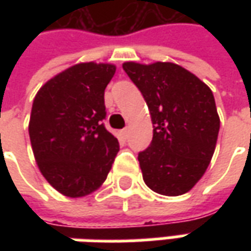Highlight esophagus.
I'll use <instances>...</instances> for the list:
<instances>
[{
    "label": "esophagus",
    "mask_w": 251,
    "mask_h": 251,
    "mask_svg": "<svg viewBox=\"0 0 251 251\" xmlns=\"http://www.w3.org/2000/svg\"><path fill=\"white\" fill-rule=\"evenodd\" d=\"M121 133H122V136L125 137V138H127V137H129V133H130V129H129V127H125Z\"/></svg>",
    "instance_id": "esophagus-1"
}]
</instances>
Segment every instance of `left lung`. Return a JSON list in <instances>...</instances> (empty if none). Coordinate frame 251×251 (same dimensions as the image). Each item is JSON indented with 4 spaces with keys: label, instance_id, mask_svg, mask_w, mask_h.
Instances as JSON below:
<instances>
[{
    "label": "left lung",
    "instance_id": "1",
    "mask_svg": "<svg viewBox=\"0 0 251 251\" xmlns=\"http://www.w3.org/2000/svg\"><path fill=\"white\" fill-rule=\"evenodd\" d=\"M124 70L145 98L153 140L138 154L142 179L165 196L194 188L215 152L221 120L211 88L171 62H125Z\"/></svg>",
    "mask_w": 251,
    "mask_h": 251
}]
</instances>
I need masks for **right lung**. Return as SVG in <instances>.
Returning <instances> with one entry per match:
<instances>
[{
    "label": "right lung",
    "instance_id": "add662e5",
    "mask_svg": "<svg viewBox=\"0 0 251 251\" xmlns=\"http://www.w3.org/2000/svg\"><path fill=\"white\" fill-rule=\"evenodd\" d=\"M115 70L110 63H77L44 83L33 99L28 130L36 164L64 196L97 191L120 151L100 122L104 88Z\"/></svg>",
    "mask_w": 251,
    "mask_h": 251
}]
</instances>
